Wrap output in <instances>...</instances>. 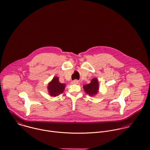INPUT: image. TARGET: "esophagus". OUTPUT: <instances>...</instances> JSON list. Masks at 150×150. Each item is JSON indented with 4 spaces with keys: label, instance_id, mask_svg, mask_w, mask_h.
Here are the masks:
<instances>
[{
    "label": "esophagus",
    "instance_id": "obj_1",
    "mask_svg": "<svg viewBox=\"0 0 150 150\" xmlns=\"http://www.w3.org/2000/svg\"><path fill=\"white\" fill-rule=\"evenodd\" d=\"M72 84H78L79 83V81L78 80H74L71 82Z\"/></svg>",
    "mask_w": 150,
    "mask_h": 150
}]
</instances>
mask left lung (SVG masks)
Masks as SVG:
<instances>
[{"label": "left lung", "instance_id": "obj_1", "mask_svg": "<svg viewBox=\"0 0 150 150\" xmlns=\"http://www.w3.org/2000/svg\"><path fill=\"white\" fill-rule=\"evenodd\" d=\"M83 88L85 91L88 94H89L90 96H94L98 93V81L97 78H93L90 83L83 85Z\"/></svg>", "mask_w": 150, "mask_h": 150}]
</instances>
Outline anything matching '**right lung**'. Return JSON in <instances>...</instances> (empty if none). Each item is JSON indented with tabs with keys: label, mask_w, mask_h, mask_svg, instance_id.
<instances>
[{
	"label": "right lung",
	"mask_w": 150,
	"mask_h": 150,
	"mask_svg": "<svg viewBox=\"0 0 150 150\" xmlns=\"http://www.w3.org/2000/svg\"><path fill=\"white\" fill-rule=\"evenodd\" d=\"M65 84L59 82L58 76H54L53 79L48 83L47 90L49 94L53 97H56L62 93L65 89Z\"/></svg>",
	"instance_id": "obj_1"
}]
</instances>
